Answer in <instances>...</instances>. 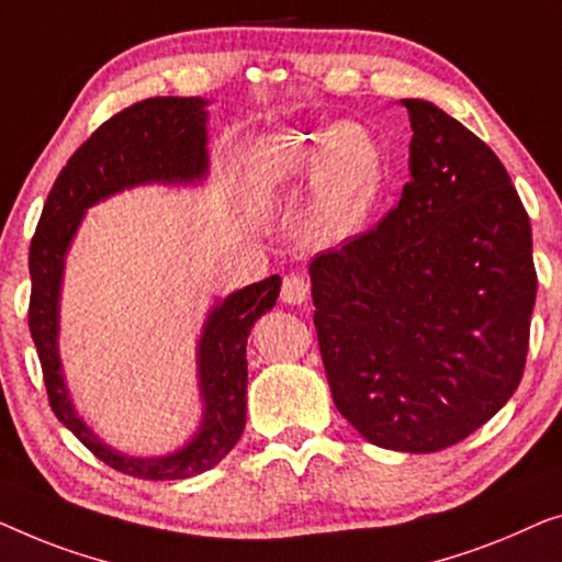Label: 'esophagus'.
Returning <instances> with one entry per match:
<instances>
[{
  "label": "esophagus",
  "instance_id": "esophagus-1",
  "mask_svg": "<svg viewBox=\"0 0 562 562\" xmlns=\"http://www.w3.org/2000/svg\"><path fill=\"white\" fill-rule=\"evenodd\" d=\"M307 295H311V282H307L303 274L290 272L282 278V300L290 305L305 303Z\"/></svg>",
  "mask_w": 562,
  "mask_h": 562
}]
</instances>
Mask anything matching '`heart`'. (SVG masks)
<instances>
[{
  "label": "heart",
  "mask_w": 562,
  "mask_h": 562,
  "mask_svg": "<svg viewBox=\"0 0 562 562\" xmlns=\"http://www.w3.org/2000/svg\"><path fill=\"white\" fill-rule=\"evenodd\" d=\"M300 170H321L311 218L315 239L321 241L357 234L382 195V153L374 137L357 124H336L313 137L290 142L270 180L282 183Z\"/></svg>",
  "instance_id": "heart-1"
}]
</instances>
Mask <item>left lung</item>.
Masks as SVG:
<instances>
[{
    "label": "left lung",
    "mask_w": 562,
    "mask_h": 562,
    "mask_svg": "<svg viewBox=\"0 0 562 562\" xmlns=\"http://www.w3.org/2000/svg\"><path fill=\"white\" fill-rule=\"evenodd\" d=\"M409 183L374 228L311 262L330 394L379 448L436 453L499 413L525 374L532 228L494 149L423 99Z\"/></svg>",
    "instance_id": "1"
}]
</instances>
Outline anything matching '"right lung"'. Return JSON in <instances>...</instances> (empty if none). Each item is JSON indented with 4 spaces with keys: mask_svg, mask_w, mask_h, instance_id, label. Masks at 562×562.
Returning a JSON list of instances; mask_svg holds the SVG:
<instances>
[{
    "mask_svg": "<svg viewBox=\"0 0 562 562\" xmlns=\"http://www.w3.org/2000/svg\"><path fill=\"white\" fill-rule=\"evenodd\" d=\"M205 172V112L195 97L137 101L106 120L70 155L30 241V336L41 357L47 402L55 417L99 461L126 476L147 481L188 479L216 465L247 425V336L259 315L280 295L272 274L213 307L199 346L205 417L201 432L183 450L165 458H132L104 446L81 423L68 400L58 361V290L63 257L83 211L106 195L153 180H193Z\"/></svg>",
    "mask_w": 562,
    "mask_h": 562,
    "instance_id": "right-lung-1",
    "label": "right lung"
}]
</instances>
